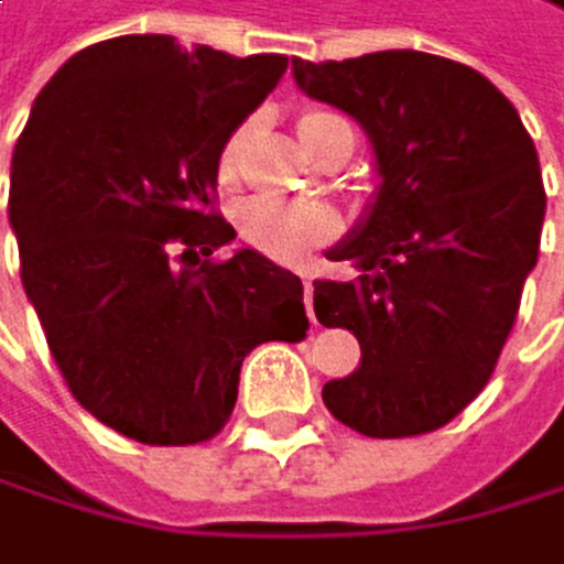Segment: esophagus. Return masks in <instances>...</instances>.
Returning <instances> with one entry per match:
<instances>
[{
	"instance_id": "esophagus-1",
	"label": "esophagus",
	"mask_w": 564,
	"mask_h": 564,
	"mask_svg": "<svg viewBox=\"0 0 564 564\" xmlns=\"http://www.w3.org/2000/svg\"><path fill=\"white\" fill-rule=\"evenodd\" d=\"M312 301H315V284H312V280H305V305H308V315L315 318V308H312Z\"/></svg>"
}]
</instances>
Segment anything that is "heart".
<instances>
[{"mask_svg":"<svg viewBox=\"0 0 564 564\" xmlns=\"http://www.w3.org/2000/svg\"><path fill=\"white\" fill-rule=\"evenodd\" d=\"M343 134H354V128L333 110H305L297 120V138L315 159L325 149H333V141H339ZM242 141H246V131H235L228 138L221 162H218L221 183L235 180ZM239 231L252 249L267 252L270 259H280V263H305L315 249L336 239L339 218L325 204L256 197L239 210Z\"/></svg>","mask_w":564,"mask_h":564,"instance_id":"obj_1","label":"heart"}]
</instances>
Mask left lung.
Returning a JSON list of instances; mask_svg holds the SVG:
<instances>
[{
  "instance_id": "obj_1",
  "label": "left lung",
  "mask_w": 564,
  "mask_h": 564,
  "mask_svg": "<svg viewBox=\"0 0 564 564\" xmlns=\"http://www.w3.org/2000/svg\"><path fill=\"white\" fill-rule=\"evenodd\" d=\"M297 89L350 113L375 149L378 189L315 280L322 325L360 339V367L322 402L364 436L430 433L489 384L544 225L541 162L486 75L426 51L291 62Z\"/></svg>"
}]
</instances>
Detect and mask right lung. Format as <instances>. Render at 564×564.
<instances>
[{"label": "right lung", "mask_w": 564, "mask_h": 564, "mask_svg": "<svg viewBox=\"0 0 564 564\" xmlns=\"http://www.w3.org/2000/svg\"><path fill=\"white\" fill-rule=\"evenodd\" d=\"M288 72L169 33L99 41L33 99L9 169L26 301L86 412L152 447L210 441L246 354L305 339V288L210 210L239 123Z\"/></svg>", "instance_id": "right-lung-1"}]
</instances>
